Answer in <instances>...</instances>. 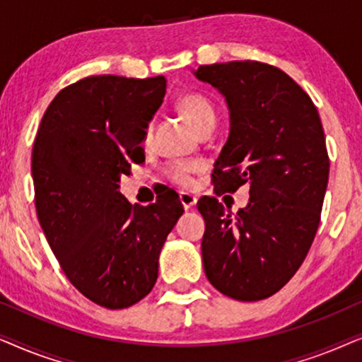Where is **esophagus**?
I'll return each mask as SVG.
<instances>
[{
	"label": "esophagus",
	"mask_w": 362,
	"mask_h": 362,
	"mask_svg": "<svg viewBox=\"0 0 362 362\" xmlns=\"http://www.w3.org/2000/svg\"><path fill=\"white\" fill-rule=\"evenodd\" d=\"M180 201L186 211L191 209L192 206H196V202H197L196 196H192V194H189V192H185V191L180 192Z\"/></svg>",
	"instance_id": "esophagus-1"
}]
</instances>
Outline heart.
<instances>
[{"mask_svg":"<svg viewBox=\"0 0 362 362\" xmlns=\"http://www.w3.org/2000/svg\"><path fill=\"white\" fill-rule=\"evenodd\" d=\"M177 110L186 118L187 123L194 128L197 133H201L206 128H212L216 123V110L212 103L206 95L199 92H187L181 95L176 102ZM151 138V125L146 127L145 141H150ZM202 170L199 161H173L165 168V176L173 185L180 187L192 186V175Z\"/></svg>","mask_w":362,"mask_h":362,"instance_id":"obj_1","label":"heart"}]
</instances>
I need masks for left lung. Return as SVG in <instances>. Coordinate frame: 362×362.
<instances>
[{
	"mask_svg": "<svg viewBox=\"0 0 362 362\" xmlns=\"http://www.w3.org/2000/svg\"><path fill=\"white\" fill-rule=\"evenodd\" d=\"M194 76L229 107L214 191L250 187L237 214L216 197L197 201L206 276L234 300L269 298L296 274L318 230L329 175L323 125L308 93L279 67L232 61L199 66Z\"/></svg>",
	"mask_w": 362,
	"mask_h": 362,
	"instance_id": "8db88e82",
	"label": "left lung"
}]
</instances>
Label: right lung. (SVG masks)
<instances>
[{
  "instance_id": "obj_1",
  "label": "right lung",
  "mask_w": 362,
  "mask_h": 362,
  "mask_svg": "<svg viewBox=\"0 0 362 362\" xmlns=\"http://www.w3.org/2000/svg\"><path fill=\"white\" fill-rule=\"evenodd\" d=\"M166 93V78L92 76L62 88L33 146L37 219L71 284L110 310L135 305L158 279V259L182 216L175 191L150 206L118 191Z\"/></svg>"
}]
</instances>
